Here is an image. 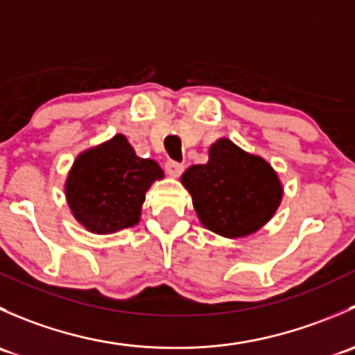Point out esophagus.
<instances>
[{
  "label": "esophagus",
  "instance_id": "1",
  "mask_svg": "<svg viewBox=\"0 0 355 355\" xmlns=\"http://www.w3.org/2000/svg\"><path fill=\"white\" fill-rule=\"evenodd\" d=\"M164 168H166L168 173L173 175V177H178V175H182V171H184V164L173 159H168L166 163H164Z\"/></svg>",
  "mask_w": 355,
  "mask_h": 355
}]
</instances>
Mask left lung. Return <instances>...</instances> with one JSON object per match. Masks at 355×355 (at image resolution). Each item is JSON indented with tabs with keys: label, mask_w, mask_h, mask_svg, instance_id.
<instances>
[{
	"label": "left lung",
	"mask_w": 355,
	"mask_h": 355,
	"mask_svg": "<svg viewBox=\"0 0 355 355\" xmlns=\"http://www.w3.org/2000/svg\"><path fill=\"white\" fill-rule=\"evenodd\" d=\"M182 184L191 192L204 227L223 237H245L259 230L282 200L273 168L228 139L214 142L209 161L189 168Z\"/></svg>",
	"instance_id": "left-lung-1"
}]
</instances>
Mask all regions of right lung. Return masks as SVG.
Instances as JSON below:
<instances>
[{"label": "right lung", "mask_w": 355, "mask_h": 355, "mask_svg": "<svg viewBox=\"0 0 355 355\" xmlns=\"http://www.w3.org/2000/svg\"><path fill=\"white\" fill-rule=\"evenodd\" d=\"M163 178L156 161L135 156L123 135L89 149L75 161L67 182V199L75 218L94 234L134 227L146 191Z\"/></svg>", "instance_id": "right-lung-1"}]
</instances>
